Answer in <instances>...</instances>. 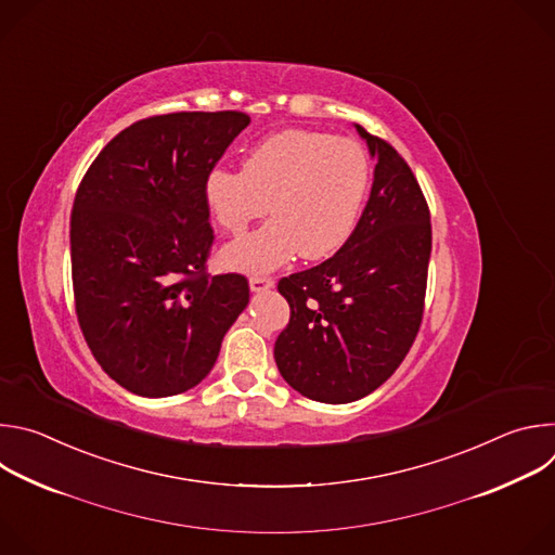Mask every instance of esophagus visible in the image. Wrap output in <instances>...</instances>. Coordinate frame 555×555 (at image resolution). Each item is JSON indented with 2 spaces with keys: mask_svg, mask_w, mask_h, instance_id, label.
<instances>
[{
  "mask_svg": "<svg viewBox=\"0 0 555 555\" xmlns=\"http://www.w3.org/2000/svg\"><path fill=\"white\" fill-rule=\"evenodd\" d=\"M274 287V281L268 279V276H250V289L255 294L259 292H266V289H272Z\"/></svg>",
  "mask_w": 555,
  "mask_h": 555,
  "instance_id": "esophagus-1",
  "label": "esophagus"
}]
</instances>
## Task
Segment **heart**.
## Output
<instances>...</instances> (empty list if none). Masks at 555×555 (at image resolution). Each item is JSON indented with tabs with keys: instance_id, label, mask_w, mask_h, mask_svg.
Masks as SVG:
<instances>
[{
	"instance_id": "heart-1",
	"label": "heart",
	"mask_w": 555,
	"mask_h": 555,
	"mask_svg": "<svg viewBox=\"0 0 555 555\" xmlns=\"http://www.w3.org/2000/svg\"><path fill=\"white\" fill-rule=\"evenodd\" d=\"M366 151L347 138L287 129L259 142L244 171L215 169L204 195L223 230L242 234L272 210L274 219L230 244L228 268L263 274L292 257L315 261L340 250L358 225L369 191Z\"/></svg>"
}]
</instances>
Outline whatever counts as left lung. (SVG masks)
<instances>
[{
  "mask_svg": "<svg viewBox=\"0 0 555 555\" xmlns=\"http://www.w3.org/2000/svg\"><path fill=\"white\" fill-rule=\"evenodd\" d=\"M356 131L377 163L356 230L325 263L279 281L292 315L274 345L276 366L325 404L364 398L402 364L420 332L433 248L428 204L404 157Z\"/></svg>",
  "mask_w": 555,
  "mask_h": 555,
  "instance_id": "8db88e82",
  "label": "left lung"
}]
</instances>
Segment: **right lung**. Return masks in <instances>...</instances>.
<instances>
[{"label":"right lung","mask_w":555,"mask_h":555,"mask_svg":"<svg viewBox=\"0 0 555 555\" xmlns=\"http://www.w3.org/2000/svg\"><path fill=\"white\" fill-rule=\"evenodd\" d=\"M250 125L242 112H178L120 131L78 186L72 283L103 371L142 398L197 386L250 300L242 274H206V176Z\"/></svg>","instance_id":"obj_1"}]
</instances>
